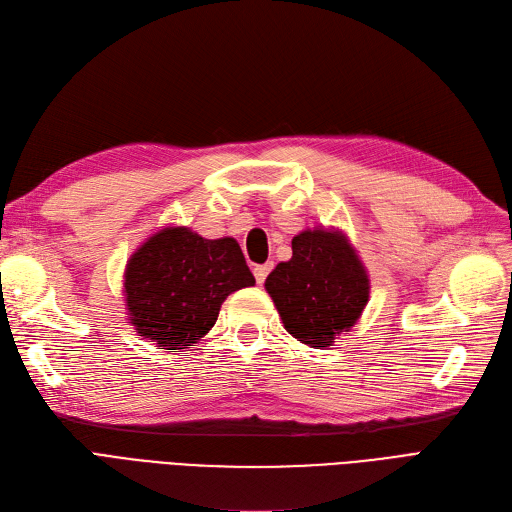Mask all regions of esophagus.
<instances>
[{
	"label": "esophagus",
	"instance_id": "34e87169",
	"mask_svg": "<svg viewBox=\"0 0 512 512\" xmlns=\"http://www.w3.org/2000/svg\"><path fill=\"white\" fill-rule=\"evenodd\" d=\"M271 269H273V262H267V264H256L254 267V277H256V281L262 285L264 283V279H267V275L271 273Z\"/></svg>",
	"mask_w": 512,
	"mask_h": 512
}]
</instances>
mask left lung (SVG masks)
<instances>
[{"label":"left lung","mask_w":512,"mask_h":512,"mask_svg":"<svg viewBox=\"0 0 512 512\" xmlns=\"http://www.w3.org/2000/svg\"><path fill=\"white\" fill-rule=\"evenodd\" d=\"M294 338L325 349L349 332L370 300V277L342 231L309 229L292 239V258L264 281Z\"/></svg>","instance_id":"1"}]
</instances>
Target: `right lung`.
Here are the masks:
<instances>
[{"instance_id": "right-lung-1", "label": "right lung", "mask_w": 512, "mask_h": 512, "mask_svg": "<svg viewBox=\"0 0 512 512\" xmlns=\"http://www.w3.org/2000/svg\"><path fill=\"white\" fill-rule=\"evenodd\" d=\"M254 283L233 237L206 239L187 227H166L130 256L124 294L136 332L176 353L212 330L229 294Z\"/></svg>"}]
</instances>
